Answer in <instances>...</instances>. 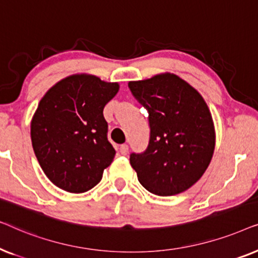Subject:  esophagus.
Listing matches in <instances>:
<instances>
[{
  "label": "esophagus",
  "mask_w": 258,
  "mask_h": 258,
  "mask_svg": "<svg viewBox=\"0 0 258 258\" xmlns=\"http://www.w3.org/2000/svg\"><path fill=\"white\" fill-rule=\"evenodd\" d=\"M128 150H129L128 144H122V146L119 147V153H121L122 155H126V154H128Z\"/></svg>",
  "instance_id": "34e87169"
}]
</instances>
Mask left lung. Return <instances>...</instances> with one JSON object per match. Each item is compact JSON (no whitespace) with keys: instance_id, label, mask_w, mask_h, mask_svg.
I'll use <instances>...</instances> for the list:
<instances>
[{"instance_id":"8db88e82","label":"left lung","mask_w":258,"mask_h":258,"mask_svg":"<svg viewBox=\"0 0 258 258\" xmlns=\"http://www.w3.org/2000/svg\"><path fill=\"white\" fill-rule=\"evenodd\" d=\"M148 111L150 136L143 153L130 154L141 184L158 196L185 191L202 177L215 148L214 122L199 91L174 74L128 84Z\"/></svg>"}]
</instances>
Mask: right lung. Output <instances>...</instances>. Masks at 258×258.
I'll return each instance as SVG.
<instances>
[{
	"label": "right lung",
	"instance_id": "right-lung-1",
	"mask_svg": "<svg viewBox=\"0 0 258 258\" xmlns=\"http://www.w3.org/2000/svg\"><path fill=\"white\" fill-rule=\"evenodd\" d=\"M118 88L93 75H73L40 101L31 121V143L42 170L56 186L81 194L102 179L116 154L103 109Z\"/></svg>",
	"mask_w": 258,
	"mask_h": 258
}]
</instances>
